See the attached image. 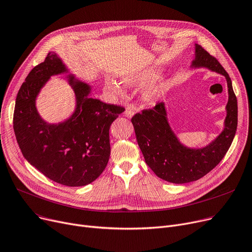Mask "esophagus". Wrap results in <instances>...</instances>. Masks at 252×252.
Listing matches in <instances>:
<instances>
[{"instance_id": "obj_1", "label": "esophagus", "mask_w": 252, "mask_h": 252, "mask_svg": "<svg viewBox=\"0 0 252 252\" xmlns=\"http://www.w3.org/2000/svg\"><path fill=\"white\" fill-rule=\"evenodd\" d=\"M133 115H134V111L131 110L130 108H127V109L124 111V116H125V117H127V118H132Z\"/></svg>"}]
</instances>
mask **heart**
I'll list each match as a JSON object with an SVG mask.
<instances>
[{"label": "heart", "instance_id": "b5f03b06", "mask_svg": "<svg viewBox=\"0 0 252 252\" xmlns=\"http://www.w3.org/2000/svg\"><path fill=\"white\" fill-rule=\"evenodd\" d=\"M159 71L158 69H145L137 73H131L123 77V84L127 87H140L147 85L154 81L158 76ZM105 90L112 95L122 96L125 94L124 86L114 79H107L105 81ZM165 92L164 84H153L148 86L143 91V98L147 102H154L158 100Z\"/></svg>", "mask_w": 252, "mask_h": 252}]
</instances>
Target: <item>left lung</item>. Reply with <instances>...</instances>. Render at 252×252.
I'll return each mask as SVG.
<instances>
[{
  "mask_svg": "<svg viewBox=\"0 0 252 252\" xmlns=\"http://www.w3.org/2000/svg\"><path fill=\"white\" fill-rule=\"evenodd\" d=\"M195 49L191 67H206L227 81V115L218 137L203 148L185 146L169 126L164 103L135 114L131 119L145 162L158 178L173 184L195 182L206 176L223 159L237 129V99L229 74L201 45L195 44Z\"/></svg>",
  "mask_w": 252,
  "mask_h": 252,
  "instance_id": "left-lung-1",
  "label": "left lung"
}]
</instances>
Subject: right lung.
Masks as SVG:
<instances>
[{"mask_svg": "<svg viewBox=\"0 0 252 252\" xmlns=\"http://www.w3.org/2000/svg\"><path fill=\"white\" fill-rule=\"evenodd\" d=\"M66 72L55 52H49L29 72L17 94L13 127L23 157L31 165L55 183L83 187L98 179L107 166L110 126L125 109L93 99L91 86L68 74L75 110L63 122H45L36 109L37 95L51 75Z\"/></svg>", "mask_w": 252, "mask_h": 252, "instance_id": "add662e5", "label": "right lung"}]
</instances>
